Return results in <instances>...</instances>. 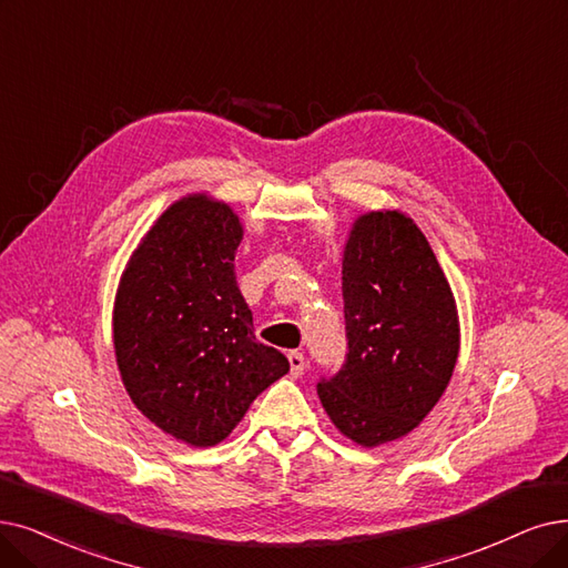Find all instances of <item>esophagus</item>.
Masks as SVG:
<instances>
[{"mask_svg": "<svg viewBox=\"0 0 568 568\" xmlns=\"http://www.w3.org/2000/svg\"><path fill=\"white\" fill-rule=\"evenodd\" d=\"M288 366H291V375L301 377L305 371V356L303 352H288Z\"/></svg>", "mask_w": 568, "mask_h": 568, "instance_id": "obj_1", "label": "esophagus"}]
</instances>
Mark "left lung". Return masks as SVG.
I'll use <instances>...</instances> for the list:
<instances>
[{"label": "left lung", "instance_id": "obj_1", "mask_svg": "<svg viewBox=\"0 0 568 568\" xmlns=\"http://www.w3.org/2000/svg\"><path fill=\"white\" fill-rule=\"evenodd\" d=\"M343 301L349 354L316 394L339 434L377 447L410 434L445 394L459 356V312L434 248L400 210L352 223Z\"/></svg>", "mask_w": 568, "mask_h": 568}]
</instances>
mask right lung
I'll return each instance as SVG.
<instances>
[{"mask_svg":"<svg viewBox=\"0 0 568 568\" xmlns=\"http://www.w3.org/2000/svg\"><path fill=\"white\" fill-rule=\"evenodd\" d=\"M242 221L229 202L191 193L155 219L113 301V352L134 407L163 434L212 447L288 373L256 343L235 277Z\"/></svg>","mask_w":568,"mask_h":568,"instance_id":"add662e5","label":"right lung"}]
</instances>
